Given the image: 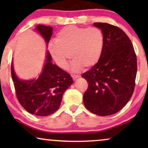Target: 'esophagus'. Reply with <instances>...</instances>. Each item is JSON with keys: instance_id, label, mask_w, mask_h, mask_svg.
<instances>
[{"instance_id": "obj_1", "label": "esophagus", "mask_w": 148, "mask_h": 148, "mask_svg": "<svg viewBox=\"0 0 148 148\" xmlns=\"http://www.w3.org/2000/svg\"><path fill=\"white\" fill-rule=\"evenodd\" d=\"M72 77L73 80H74V81H75L76 79H78V78L80 77V75H72Z\"/></svg>"}]
</instances>
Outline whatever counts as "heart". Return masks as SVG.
Wrapping results in <instances>:
<instances>
[{
  "instance_id": "b5f03b06",
  "label": "heart",
  "mask_w": 148,
  "mask_h": 148,
  "mask_svg": "<svg viewBox=\"0 0 148 148\" xmlns=\"http://www.w3.org/2000/svg\"><path fill=\"white\" fill-rule=\"evenodd\" d=\"M104 46L103 32L96 27L80 28L69 25L57 34L56 42L49 44V50L55 62L66 68L71 56V67L74 72L90 68L97 63Z\"/></svg>"
}]
</instances>
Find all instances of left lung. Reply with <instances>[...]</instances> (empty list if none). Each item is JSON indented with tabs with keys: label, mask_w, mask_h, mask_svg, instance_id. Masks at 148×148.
Listing matches in <instances>:
<instances>
[{
	"label": "left lung",
	"mask_w": 148,
	"mask_h": 148,
	"mask_svg": "<svg viewBox=\"0 0 148 148\" xmlns=\"http://www.w3.org/2000/svg\"><path fill=\"white\" fill-rule=\"evenodd\" d=\"M93 25L103 32L104 46L97 63L81 76L88 83L84 103L92 113L106 116L120 111L132 97L137 72L136 56L123 30L106 23Z\"/></svg>",
	"instance_id": "left-lung-1"
}]
</instances>
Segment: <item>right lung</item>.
Returning <instances> with one entry per match:
<instances>
[{"mask_svg": "<svg viewBox=\"0 0 148 148\" xmlns=\"http://www.w3.org/2000/svg\"><path fill=\"white\" fill-rule=\"evenodd\" d=\"M35 30L43 37L47 47L53 34L52 27L37 25ZM51 61V56L47 51L41 74L38 78L29 80L18 78L12 63V78L18 102L25 111L37 116H47L56 111L60 106L62 95L73 84L68 73Z\"/></svg>", "mask_w": 148, "mask_h": 148, "instance_id": "obj_1", "label": "right lung"}]
</instances>
